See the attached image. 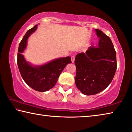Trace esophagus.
<instances>
[{
    "label": "esophagus",
    "instance_id": "1",
    "mask_svg": "<svg viewBox=\"0 0 132 132\" xmlns=\"http://www.w3.org/2000/svg\"><path fill=\"white\" fill-rule=\"evenodd\" d=\"M71 61H72V62H74V61H75V56L74 55H72V57H71Z\"/></svg>",
    "mask_w": 132,
    "mask_h": 132
}]
</instances>
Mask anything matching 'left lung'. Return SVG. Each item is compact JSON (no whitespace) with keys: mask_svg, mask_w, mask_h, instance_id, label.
I'll return each mask as SVG.
<instances>
[{"mask_svg":"<svg viewBox=\"0 0 132 132\" xmlns=\"http://www.w3.org/2000/svg\"><path fill=\"white\" fill-rule=\"evenodd\" d=\"M99 38L98 47L91 46L85 53L75 57L78 89L85 95H92L106 89L113 79L117 68L116 51L108 36L95 29Z\"/></svg>","mask_w":132,"mask_h":132,"instance_id":"1","label":"left lung"}]
</instances>
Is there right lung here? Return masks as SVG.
<instances>
[{
  "label": "right lung",
  "instance_id": "obj_1",
  "mask_svg": "<svg viewBox=\"0 0 132 132\" xmlns=\"http://www.w3.org/2000/svg\"><path fill=\"white\" fill-rule=\"evenodd\" d=\"M37 25L28 30L19 44L17 62L19 71L30 87L39 92H46L55 85L60 74L69 63H71L70 57L60 58L40 66H32L24 59L23 52L27 46L29 37L36 31Z\"/></svg>",
  "mask_w": 132,
  "mask_h": 132
}]
</instances>
